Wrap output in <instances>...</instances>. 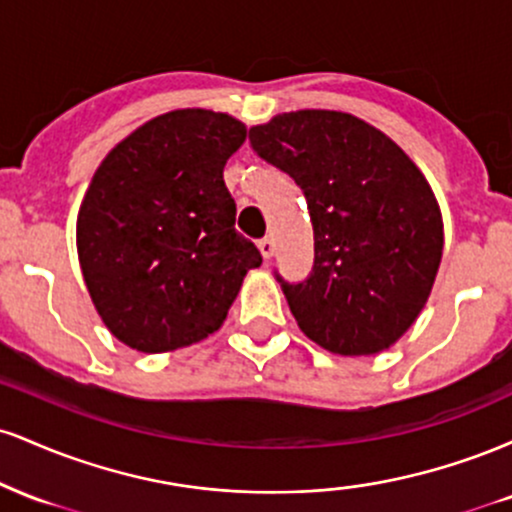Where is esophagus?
<instances>
[{
  "mask_svg": "<svg viewBox=\"0 0 512 512\" xmlns=\"http://www.w3.org/2000/svg\"><path fill=\"white\" fill-rule=\"evenodd\" d=\"M257 248H260L264 260H272V255H274V240L272 238L257 240Z\"/></svg>",
  "mask_w": 512,
  "mask_h": 512,
  "instance_id": "esophagus-1",
  "label": "esophagus"
}]
</instances>
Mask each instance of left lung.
<instances>
[{
    "label": "left lung",
    "instance_id": "8db88e82",
    "mask_svg": "<svg viewBox=\"0 0 512 512\" xmlns=\"http://www.w3.org/2000/svg\"><path fill=\"white\" fill-rule=\"evenodd\" d=\"M250 146L308 202L313 272L298 284L276 274L298 327L342 356L395 344L443 257V219L424 173L380 129L337 110L276 115L250 129Z\"/></svg>",
    "mask_w": 512,
    "mask_h": 512
}]
</instances>
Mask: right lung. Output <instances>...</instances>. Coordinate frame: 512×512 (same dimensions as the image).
Wrapping results in <instances>:
<instances>
[{"mask_svg": "<svg viewBox=\"0 0 512 512\" xmlns=\"http://www.w3.org/2000/svg\"><path fill=\"white\" fill-rule=\"evenodd\" d=\"M243 122L185 108L134 129L103 158L76 219L86 289L105 327L144 354L190 346L226 320L262 255L236 231L223 166Z\"/></svg>", "mask_w": 512, "mask_h": 512, "instance_id": "right-lung-1", "label": "right lung"}]
</instances>
